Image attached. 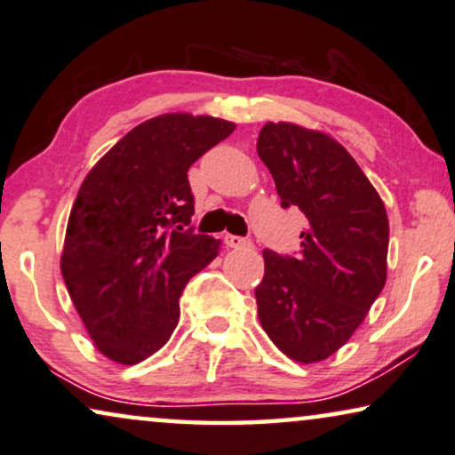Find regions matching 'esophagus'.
Returning a JSON list of instances; mask_svg holds the SVG:
<instances>
[{
  "instance_id": "obj_1",
  "label": "esophagus",
  "mask_w": 455,
  "mask_h": 455,
  "mask_svg": "<svg viewBox=\"0 0 455 455\" xmlns=\"http://www.w3.org/2000/svg\"><path fill=\"white\" fill-rule=\"evenodd\" d=\"M223 242H226L228 248H243V246H248V240L240 238V235H232V234L223 235Z\"/></svg>"
}]
</instances>
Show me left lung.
Masks as SVG:
<instances>
[{
  "mask_svg": "<svg viewBox=\"0 0 455 455\" xmlns=\"http://www.w3.org/2000/svg\"><path fill=\"white\" fill-rule=\"evenodd\" d=\"M256 151L283 207L307 217L301 250H265L254 289L259 320L276 348L298 363L339 351L365 320L387 275L390 223L384 201L353 156L324 131L267 123Z\"/></svg>",
  "mask_w": 455,
  "mask_h": 455,
  "instance_id": "8db88e82",
  "label": "left lung"
}]
</instances>
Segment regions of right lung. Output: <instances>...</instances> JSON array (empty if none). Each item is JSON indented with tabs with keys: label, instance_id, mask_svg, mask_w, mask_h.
I'll return each mask as SVG.
<instances>
[{
	"label": "right lung",
	"instance_id": "1",
	"mask_svg": "<svg viewBox=\"0 0 455 455\" xmlns=\"http://www.w3.org/2000/svg\"><path fill=\"white\" fill-rule=\"evenodd\" d=\"M235 124L209 115L149 118L85 176L71 207L61 273L104 357L135 365L166 345L180 295L221 242L187 232L195 213L188 168Z\"/></svg>",
	"mask_w": 455,
	"mask_h": 455
}]
</instances>
